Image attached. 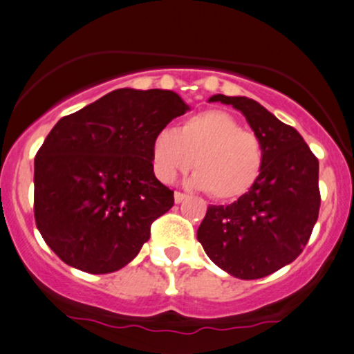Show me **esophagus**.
<instances>
[{"label":"esophagus","mask_w":354,"mask_h":354,"mask_svg":"<svg viewBox=\"0 0 354 354\" xmlns=\"http://www.w3.org/2000/svg\"><path fill=\"white\" fill-rule=\"evenodd\" d=\"M185 199H187V194H185V192H180V191L174 192V203L180 204V203H183V201H185Z\"/></svg>","instance_id":"34e87169"}]
</instances>
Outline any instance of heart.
I'll list each match as a JSON object with an SVG mask.
<instances>
[{
  "label": "heart",
  "instance_id": "obj_1",
  "mask_svg": "<svg viewBox=\"0 0 354 354\" xmlns=\"http://www.w3.org/2000/svg\"><path fill=\"white\" fill-rule=\"evenodd\" d=\"M151 165L163 183L196 167L189 186L209 191L218 201H235L257 186L265 171L266 149L234 115L207 109L187 118L180 129H160L151 142Z\"/></svg>",
  "mask_w": 354,
  "mask_h": 354
}]
</instances>
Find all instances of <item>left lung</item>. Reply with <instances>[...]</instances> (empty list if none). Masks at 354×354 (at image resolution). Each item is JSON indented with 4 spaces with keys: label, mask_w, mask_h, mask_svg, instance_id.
<instances>
[{
    "label": "left lung",
    "mask_w": 354,
    "mask_h": 354,
    "mask_svg": "<svg viewBox=\"0 0 354 354\" xmlns=\"http://www.w3.org/2000/svg\"><path fill=\"white\" fill-rule=\"evenodd\" d=\"M245 115L266 149L265 171L248 194L209 205L198 229L204 252L221 270L258 279L289 265L310 239L320 209L319 160L296 129L245 96L214 95Z\"/></svg>",
    "instance_id": "left-lung-1"
}]
</instances>
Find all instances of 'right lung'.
<instances>
[{
  "instance_id": "add662e5",
  "label": "right lung",
  "mask_w": 354,
  "mask_h": 354,
  "mask_svg": "<svg viewBox=\"0 0 354 354\" xmlns=\"http://www.w3.org/2000/svg\"><path fill=\"white\" fill-rule=\"evenodd\" d=\"M189 111L168 89L120 88L53 125L34 162V216L53 253L91 274L131 263L173 207L151 142Z\"/></svg>"
}]
</instances>
